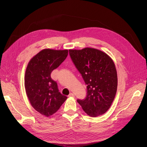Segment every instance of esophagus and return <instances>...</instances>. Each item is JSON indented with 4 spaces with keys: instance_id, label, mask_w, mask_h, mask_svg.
Wrapping results in <instances>:
<instances>
[{
    "instance_id": "34e87169",
    "label": "esophagus",
    "mask_w": 147,
    "mask_h": 147,
    "mask_svg": "<svg viewBox=\"0 0 147 147\" xmlns=\"http://www.w3.org/2000/svg\"><path fill=\"white\" fill-rule=\"evenodd\" d=\"M69 96H72V97H74V94L73 93H70V94L69 95Z\"/></svg>"
}]
</instances>
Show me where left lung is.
<instances>
[{
	"mask_svg": "<svg viewBox=\"0 0 147 147\" xmlns=\"http://www.w3.org/2000/svg\"><path fill=\"white\" fill-rule=\"evenodd\" d=\"M71 59L87 86L85 99L77 100L89 116L97 117L111 107L117 87V71L112 59L99 50H69Z\"/></svg>",
	"mask_w": 147,
	"mask_h": 147,
	"instance_id": "8db88e82",
	"label": "left lung"
}]
</instances>
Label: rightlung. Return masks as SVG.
<instances>
[{
  "instance_id": "1",
  "label": "right lung",
  "mask_w": 147,
  "mask_h": 147,
  "mask_svg": "<svg viewBox=\"0 0 147 147\" xmlns=\"http://www.w3.org/2000/svg\"><path fill=\"white\" fill-rule=\"evenodd\" d=\"M67 55L68 50L46 49L34 56L28 64L25 74L26 94L32 107L46 116L55 113L67 99L59 92L51 74Z\"/></svg>"
}]
</instances>
